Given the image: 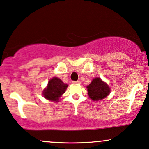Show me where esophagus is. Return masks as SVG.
<instances>
[{"label":"esophagus","mask_w":149,"mask_h":149,"mask_svg":"<svg viewBox=\"0 0 149 149\" xmlns=\"http://www.w3.org/2000/svg\"><path fill=\"white\" fill-rule=\"evenodd\" d=\"M73 83L74 84H80V81H73Z\"/></svg>","instance_id":"1"}]
</instances>
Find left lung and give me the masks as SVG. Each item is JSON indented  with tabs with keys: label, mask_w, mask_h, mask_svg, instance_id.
<instances>
[{
	"label": "left lung",
	"mask_w": 149,
	"mask_h": 149,
	"mask_svg": "<svg viewBox=\"0 0 149 149\" xmlns=\"http://www.w3.org/2000/svg\"><path fill=\"white\" fill-rule=\"evenodd\" d=\"M88 95L92 100L98 101L108 96L111 89L106 82L100 78H94L89 85L86 86Z\"/></svg>",
	"instance_id": "1"
}]
</instances>
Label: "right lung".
<instances>
[{"label":"right lung","instance_id":"1","mask_svg":"<svg viewBox=\"0 0 149 149\" xmlns=\"http://www.w3.org/2000/svg\"><path fill=\"white\" fill-rule=\"evenodd\" d=\"M67 84L64 83L61 79L54 77L48 82L47 87L43 90L42 95L45 98L49 100L58 102L61 95L67 89Z\"/></svg>","mask_w":149,"mask_h":149}]
</instances>
